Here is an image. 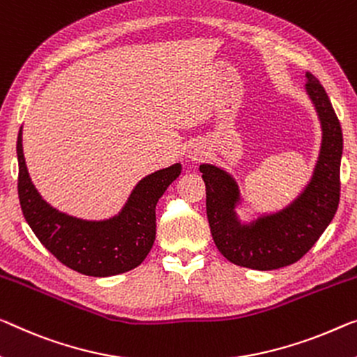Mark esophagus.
<instances>
[{
  "instance_id": "esophagus-1",
  "label": "esophagus",
  "mask_w": 357,
  "mask_h": 357,
  "mask_svg": "<svg viewBox=\"0 0 357 357\" xmlns=\"http://www.w3.org/2000/svg\"><path fill=\"white\" fill-rule=\"evenodd\" d=\"M207 155V150L202 142H196V144H191L188 148V156L191 161H201L204 160V156Z\"/></svg>"
}]
</instances>
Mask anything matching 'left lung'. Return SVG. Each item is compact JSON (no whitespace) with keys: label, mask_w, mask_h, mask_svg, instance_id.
I'll return each instance as SVG.
<instances>
[{"label":"left lung","mask_w":357,"mask_h":357,"mask_svg":"<svg viewBox=\"0 0 357 357\" xmlns=\"http://www.w3.org/2000/svg\"><path fill=\"white\" fill-rule=\"evenodd\" d=\"M306 91L321 119L322 145L310 185L292 204L252 225H241L234 213L239 201L234 180L211 164L199 167L213 243L234 265L261 271L292 265L316 244L338 209L342 126L324 87L311 73H306Z\"/></svg>","instance_id":"8db88e82"}]
</instances>
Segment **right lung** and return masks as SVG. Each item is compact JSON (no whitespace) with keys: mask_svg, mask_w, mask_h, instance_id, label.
I'll use <instances>...</instances> for the list:
<instances>
[{"mask_svg":"<svg viewBox=\"0 0 357 357\" xmlns=\"http://www.w3.org/2000/svg\"><path fill=\"white\" fill-rule=\"evenodd\" d=\"M17 191L22 212L40 243L71 270L105 278L134 270L145 260L156 236V202L180 175L174 164L140 180L124 209L103 222H86L52 209L41 199L29 177L17 137Z\"/></svg>","mask_w":357,"mask_h":357,"instance_id":"obj_1","label":"right lung"}]
</instances>
